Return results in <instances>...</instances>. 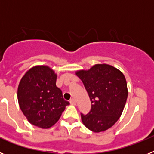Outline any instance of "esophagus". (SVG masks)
I'll use <instances>...</instances> for the list:
<instances>
[{"label":"esophagus","mask_w":154,"mask_h":154,"mask_svg":"<svg viewBox=\"0 0 154 154\" xmlns=\"http://www.w3.org/2000/svg\"><path fill=\"white\" fill-rule=\"evenodd\" d=\"M69 102H70L71 105H74V106H75V105L76 104V102H75V100L74 99H71L70 101H69Z\"/></svg>","instance_id":"1"}]
</instances>
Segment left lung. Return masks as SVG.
Masks as SVG:
<instances>
[{
    "label": "left lung",
    "mask_w": 154,
    "mask_h": 154,
    "mask_svg": "<svg viewBox=\"0 0 154 154\" xmlns=\"http://www.w3.org/2000/svg\"><path fill=\"white\" fill-rule=\"evenodd\" d=\"M76 75L83 82L92 104L89 113H81L83 124L95 133L112 127L120 117L127 99L125 76L106 64L94 65L88 71H79Z\"/></svg>",
    "instance_id": "8db88e82"
}]
</instances>
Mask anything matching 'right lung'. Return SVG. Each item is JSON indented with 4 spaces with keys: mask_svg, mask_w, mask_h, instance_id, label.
Instances as JSON below:
<instances>
[{
    "mask_svg": "<svg viewBox=\"0 0 154 154\" xmlns=\"http://www.w3.org/2000/svg\"><path fill=\"white\" fill-rule=\"evenodd\" d=\"M57 75L48 66H35L22 77L17 89L21 111L31 124L43 129L52 126L69 105L56 86Z\"/></svg>",
    "mask_w": 154,
    "mask_h": 154,
    "instance_id": "obj_1",
    "label": "right lung"
}]
</instances>
